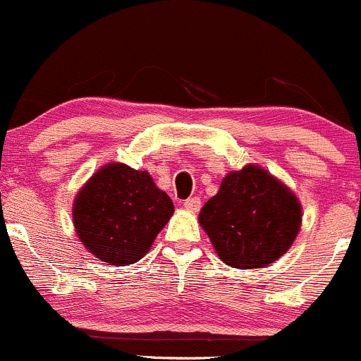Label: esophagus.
<instances>
[{
	"mask_svg": "<svg viewBox=\"0 0 361 361\" xmlns=\"http://www.w3.org/2000/svg\"><path fill=\"white\" fill-rule=\"evenodd\" d=\"M184 208H185V210L192 212V214H196V212H198L200 208H202V202H200V198H196V196H195V198L185 200Z\"/></svg>",
	"mask_w": 361,
	"mask_h": 361,
	"instance_id": "esophagus-1",
	"label": "esophagus"
}]
</instances>
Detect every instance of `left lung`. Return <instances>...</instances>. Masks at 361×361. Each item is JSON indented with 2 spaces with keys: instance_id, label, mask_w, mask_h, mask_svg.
<instances>
[{
  "instance_id": "obj_1",
  "label": "left lung",
  "mask_w": 361,
  "mask_h": 361,
  "mask_svg": "<svg viewBox=\"0 0 361 361\" xmlns=\"http://www.w3.org/2000/svg\"><path fill=\"white\" fill-rule=\"evenodd\" d=\"M198 221L222 262L261 269L292 247L302 224V205L287 184L250 163L222 179Z\"/></svg>"
}]
</instances>
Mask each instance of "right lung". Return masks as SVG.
<instances>
[{
	"label": "right lung",
	"mask_w": 361,
	"mask_h": 361,
	"mask_svg": "<svg viewBox=\"0 0 361 361\" xmlns=\"http://www.w3.org/2000/svg\"><path fill=\"white\" fill-rule=\"evenodd\" d=\"M173 214V203L147 170L106 163L73 202L74 231L92 255L109 266L144 257Z\"/></svg>",
	"instance_id": "obj_1"
}]
</instances>
